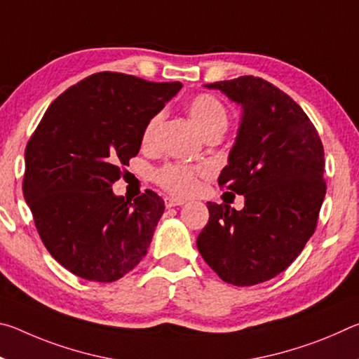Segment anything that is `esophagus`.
Returning a JSON list of instances; mask_svg holds the SVG:
<instances>
[{
    "instance_id": "34e87169",
    "label": "esophagus",
    "mask_w": 359,
    "mask_h": 359,
    "mask_svg": "<svg viewBox=\"0 0 359 359\" xmlns=\"http://www.w3.org/2000/svg\"><path fill=\"white\" fill-rule=\"evenodd\" d=\"M165 204H166L168 209H171V208H175V205L185 204V201H184V199H177V198H166Z\"/></svg>"
}]
</instances>
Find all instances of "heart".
Instances as JSON below:
<instances>
[{"mask_svg": "<svg viewBox=\"0 0 359 359\" xmlns=\"http://www.w3.org/2000/svg\"><path fill=\"white\" fill-rule=\"evenodd\" d=\"M188 114L191 120L203 135L214 130H226L228 125V112L223 102L214 95L201 93L193 96L187 104ZM163 114H155L147 125H145L142 133L144 144H150L154 139L158 125H160ZM209 172L208 166H185V165H166L156 169L154 179L158 185L165 188L168 193L175 194V196H187L194 191L198 184L199 175Z\"/></svg>", "mask_w": 359, "mask_h": 359, "instance_id": "obj_1", "label": "heart"}]
</instances>
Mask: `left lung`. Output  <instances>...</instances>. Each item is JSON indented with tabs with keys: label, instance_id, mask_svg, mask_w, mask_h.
<instances>
[{
	"label": "left lung",
	"instance_id": "obj_1",
	"mask_svg": "<svg viewBox=\"0 0 359 359\" xmlns=\"http://www.w3.org/2000/svg\"><path fill=\"white\" fill-rule=\"evenodd\" d=\"M204 87L242 106L218 185L244 194L245 205L208 203L209 222L196 245L223 282L250 287L287 269L315 233L326 194L323 144L301 106L264 79Z\"/></svg>",
	"mask_w": 359,
	"mask_h": 359
}]
</instances>
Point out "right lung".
Returning a JSON list of instances; mask_svg holds the SVG:
<instances>
[{"instance_id": "right-lung-1", "label": "right lung", "mask_w": 359, "mask_h": 359, "mask_svg": "<svg viewBox=\"0 0 359 359\" xmlns=\"http://www.w3.org/2000/svg\"><path fill=\"white\" fill-rule=\"evenodd\" d=\"M180 88L96 72L60 95L29 137L23 196L48 253L72 274L115 282L147 253L165 201L145 190L131 203L111 187Z\"/></svg>"}]
</instances>
